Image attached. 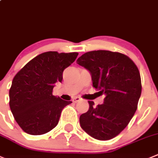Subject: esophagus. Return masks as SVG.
<instances>
[{"instance_id": "esophagus-1", "label": "esophagus", "mask_w": 158, "mask_h": 158, "mask_svg": "<svg viewBox=\"0 0 158 158\" xmlns=\"http://www.w3.org/2000/svg\"><path fill=\"white\" fill-rule=\"evenodd\" d=\"M79 101H81V98H79V97H75L74 99H73V102H75V103H76V102H79Z\"/></svg>"}]
</instances>
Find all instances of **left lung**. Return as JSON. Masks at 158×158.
Masks as SVG:
<instances>
[{"mask_svg": "<svg viewBox=\"0 0 158 158\" xmlns=\"http://www.w3.org/2000/svg\"><path fill=\"white\" fill-rule=\"evenodd\" d=\"M89 71L93 85L103 103L89 109L79 117L82 130L93 138L108 140L124 130L137 109L141 94V79L138 68L124 54L106 50L85 53L76 61Z\"/></svg>", "mask_w": 158, "mask_h": 158, "instance_id": "8db88e82", "label": "left lung"}]
</instances>
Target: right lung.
<instances>
[{
  "mask_svg": "<svg viewBox=\"0 0 158 158\" xmlns=\"http://www.w3.org/2000/svg\"><path fill=\"white\" fill-rule=\"evenodd\" d=\"M79 53H42L27 62L14 77L9 105L20 127L31 135H42L56 127L62 110L72 103L53 96L55 84Z\"/></svg>",
  "mask_w": 158,
  "mask_h": 158,
  "instance_id": "1",
  "label": "right lung"
}]
</instances>
